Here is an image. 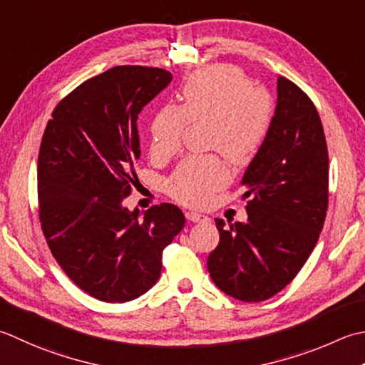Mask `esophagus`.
I'll use <instances>...</instances> for the list:
<instances>
[{
	"mask_svg": "<svg viewBox=\"0 0 365 365\" xmlns=\"http://www.w3.org/2000/svg\"><path fill=\"white\" fill-rule=\"evenodd\" d=\"M185 217H187L188 221H192V223H204V221H209L205 215H201V213H196V212H187L185 213Z\"/></svg>",
	"mask_w": 365,
	"mask_h": 365,
	"instance_id": "1",
	"label": "esophagus"
}]
</instances>
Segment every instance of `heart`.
I'll return each mask as SVG.
<instances>
[{
  "mask_svg": "<svg viewBox=\"0 0 365 365\" xmlns=\"http://www.w3.org/2000/svg\"><path fill=\"white\" fill-rule=\"evenodd\" d=\"M182 106H168L150 126V150L155 158L180 152L188 123H209V148L231 161L247 163L258 153L274 120L269 93L250 83L232 64H217L192 74L180 91ZM227 164L217 155L195 156L180 163L168 180L175 201L201 207L230 182Z\"/></svg>",
  "mask_w": 365,
  "mask_h": 365,
  "instance_id": "obj_1",
  "label": "heart"
}]
</instances>
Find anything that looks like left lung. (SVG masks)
Segmentation results:
<instances>
[{
    "instance_id": "left-lung-1",
    "label": "left lung",
    "mask_w": 365,
    "mask_h": 365,
    "mask_svg": "<svg viewBox=\"0 0 365 365\" xmlns=\"http://www.w3.org/2000/svg\"><path fill=\"white\" fill-rule=\"evenodd\" d=\"M248 220L217 218L220 244L207 269L227 296L261 302L292 282L323 230L329 202V156L312 99L278 76L270 130L240 182Z\"/></svg>"
}]
</instances>
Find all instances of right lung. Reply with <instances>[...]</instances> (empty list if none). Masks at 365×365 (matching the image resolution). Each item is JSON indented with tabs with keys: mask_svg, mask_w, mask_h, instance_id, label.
<instances>
[{
	"mask_svg": "<svg viewBox=\"0 0 365 365\" xmlns=\"http://www.w3.org/2000/svg\"><path fill=\"white\" fill-rule=\"evenodd\" d=\"M173 74L115 66L78 85L52 112L38 158L41 227L71 280L103 302H128L158 282L163 250L185 226L174 204L128 210L138 180V117Z\"/></svg>",
	"mask_w": 365,
	"mask_h": 365,
	"instance_id": "add662e5",
	"label": "right lung"
}]
</instances>
